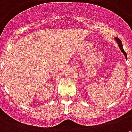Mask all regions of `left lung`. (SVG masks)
Listing matches in <instances>:
<instances>
[{"label":"left lung","mask_w":132,"mask_h":132,"mask_svg":"<svg viewBox=\"0 0 132 132\" xmlns=\"http://www.w3.org/2000/svg\"><path fill=\"white\" fill-rule=\"evenodd\" d=\"M115 39H116V41H117V43H118V45H119L120 47V51L123 52V53L125 55V56H126V58H127V56H126V52H125V51L123 50V45H122V43H121V41L120 40V39H118V37H116L115 38Z\"/></svg>","instance_id":"left-lung-1"}]
</instances>
